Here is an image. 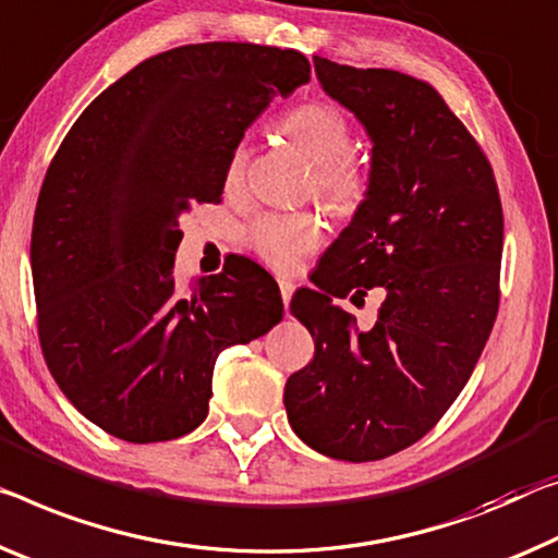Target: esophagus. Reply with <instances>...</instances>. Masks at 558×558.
I'll return each instance as SVG.
<instances>
[{
  "instance_id": "1",
  "label": "esophagus",
  "mask_w": 558,
  "mask_h": 558,
  "mask_svg": "<svg viewBox=\"0 0 558 558\" xmlns=\"http://www.w3.org/2000/svg\"><path fill=\"white\" fill-rule=\"evenodd\" d=\"M279 289H281V302H284V306H287L291 294H294V284H291V281H287V279H281Z\"/></svg>"
}]
</instances>
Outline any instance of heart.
I'll use <instances>...</instances> for the list:
<instances>
[{
    "instance_id": "heart-1",
    "label": "heart",
    "mask_w": 558,
    "mask_h": 558,
    "mask_svg": "<svg viewBox=\"0 0 558 558\" xmlns=\"http://www.w3.org/2000/svg\"><path fill=\"white\" fill-rule=\"evenodd\" d=\"M277 130L316 165L314 182L322 199L337 209H349L362 199L366 177L349 151V119L337 107L327 101H308L281 114ZM244 165L246 151L236 147L227 161V186L239 184ZM250 239L264 262L277 269H291L322 242V225L312 214H267L252 227Z\"/></svg>"
}]
</instances>
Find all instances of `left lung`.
<instances>
[{"label": "left lung", "mask_w": 558, "mask_h": 558, "mask_svg": "<svg viewBox=\"0 0 558 558\" xmlns=\"http://www.w3.org/2000/svg\"><path fill=\"white\" fill-rule=\"evenodd\" d=\"M316 80L372 142L364 202L291 314L314 359L291 374L294 434L324 457L376 461L422 439L482 356L499 308L504 214L492 165L432 84L314 57ZM388 291L364 332L332 296Z\"/></svg>", "instance_id": "obj_1"}]
</instances>
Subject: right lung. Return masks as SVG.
Masks as SVG:
<instances>
[{"mask_svg":"<svg viewBox=\"0 0 558 558\" xmlns=\"http://www.w3.org/2000/svg\"><path fill=\"white\" fill-rule=\"evenodd\" d=\"M308 80L294 49L161 51L101 92L51 159L32 229L41 351L74 409L117 439L194 432L217 356L284 316L277 281L244 256L190 291L171 271L179 217L221 199L244 132Z\"/></svg>","mask_w":558,"mask_h":558,"instance_id":"obj_1","label":"right lung"}]
</instances>
